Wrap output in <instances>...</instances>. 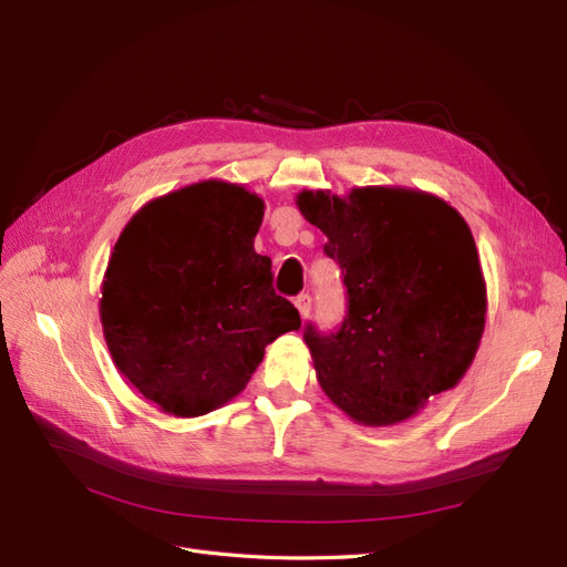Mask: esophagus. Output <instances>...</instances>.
Here are the masks:
<instances>
[{"label":"esophagus","instance_id":"34e87169","mask_svg":"<svg viewBox=\"0 0 567 567\" xmlns=\"http://www.w3.org/2000/svg\"><path fill=\"white\" fill-rule=\"evenodd\" d=\"M296 307H298L300 317L305 319L307 315H310V310H312V296H310V293H300V296L296 298Z\"/></svg>","mask_w":567,"mask_h":567}]
</instances>
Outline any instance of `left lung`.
Segmentation results:
<instances>
[{"label": "left lung", "instance_id": "1", "mask_svg": "<svg viewBox=\"0 0 567 567\" xmlns=\"http://www.w3.org/2000/svg\"><path fill=\"white\" fill-rule=\"evenodd\" d=\"M296 203L329 238L348 290L336 333L305 329L321 390L357 423L411 419L463 379L483 338L487 290L466 219L400 186L300 192Z\"/></svg>", "mask_w": 567, "mask_h": 567}]
</instances>
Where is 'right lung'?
<instances>
[{"label": "right lung", "mask_w": 567, "mask_h": 567, "mask_svg": "<svg viewBox=\"0 0 567 567\" xmlns=\"http://www.w3.org/2000/svg\"><path fill=\"white\" fill-rule=\"evenodd\" d=\"M265 203L244 186L205 179L146 203L120 234L99 315L120 373L173 416L227 404L265 348L300 329L255 252Z\"/></svg>", "instance_id": "1"}]
</instances>
